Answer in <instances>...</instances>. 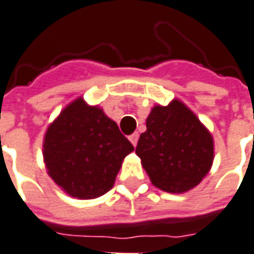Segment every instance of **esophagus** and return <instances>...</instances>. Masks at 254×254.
Wrapping results in <instances>:
<instances>
[{
    "label": "esophagus",
    "instance_id": "1",
    "mask_svg": "<svg viewBox=\"0 0 254 254\" xmlns=\"http://www.w3.org/2000/svg\"><path fill=\"white\" fill-rule=\"evenodd\" d=\"M138 139H139V134L138 132H134V134L129 135V142L132 143L134 146H136V143H138Z\"/></svg>",
    "mask_w": 254,
    "mask_h": 254
}]
</instances>
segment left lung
Wrapping results in <instances>:
<instances>
[{"instance_id":"1","label":"left lung","mask_w":254,"mask_h":254,"mask_svg":"<svg viewBox=\"0 0 254 254\" xmlns=\"http://www.w3.org/2000/svg\"><path fill=\"white\" fill-rule=\"evenodd\" d=\"M135 153L150 180L169 193L195 188L214 160V140L192 111L180 100L155 105L146 119Z\"/></svg>"}]
</instances>
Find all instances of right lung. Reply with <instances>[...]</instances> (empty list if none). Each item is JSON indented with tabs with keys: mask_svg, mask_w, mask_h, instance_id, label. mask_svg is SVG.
<instances>
[{
	"mask_svg": "<svg viewBox=\"0 0 254 254\" xmlns=\"http://www.w3.org/2000/svg\"><path fill=\"white\" fill-rule=\"evenodd\" d=\"M132 150L103 109L79 97L47 128L43 157L47 173L66 193L94 199L114 187L122 162Z\"/></svg>",
	"mask_w": 254,
	"mask_h": 254,
	"instance_id": "add662e5",
	"label": "right lung"
}]
</instances>
